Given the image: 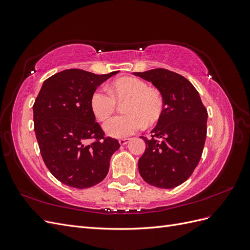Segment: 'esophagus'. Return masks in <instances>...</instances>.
<instances>
[{"mask_svg":"<svg viewBox=\"0 0 250 250\" xmlns=\"http://www.w3.org/2000/svg\"><path fill=\"white\" fill-rule=\"evenodd\" d=\"M129 142H130V139H121V140L119 141L120 145H122V146L126 145V144H128Z\"/></svg>","mask_w":250,"mask_h":250,"instance_id":"obj_1","label":"esophagus"}]
</instances>
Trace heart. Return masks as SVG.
Listing matches in <instances>:
<instances>
[{
  "label": "heart",
  "instance_id": "1",
  "mask_svg": "<svg viewBox=\"0 0 250 250\" xmlns=\"http://www.w3.org/2000/svg\"><path fill=\"white\" fill-rule=\"evenodd\" d=\"M128 100L124 116L110 118L104 123V131L111 138L123 139L139 131L145 123L151 125L161 118L164 110L163 95L145 81L124 77L113 81L108 90L98 88L90 98V106L99 120L107 119L116 110L117 100Z\"/></svg>",
  "mask_w": 250,
  "mask_h": 250
}]
</instances>
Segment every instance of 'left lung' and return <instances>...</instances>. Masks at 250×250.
Listing matches in <instances>:
<instances>
[{
  "label": "left lung",
  "instance_id": "8db88e82",
  "mask_svg": "<svg viewBox=\"0 0 250 250\" xmlns=\"http://www.w3.org/2000/svg\"><path fill=\"white\" fill-rule=\"evenodd\" d=\"M151 82L164 98V110L152 138L141 137L146 150L139 160V172L147 184L173 188L192 175L207 138L208 111L192 83L165 69L133 73Z\"/></svg>",
  "mask_w": 250,
  "mask_h": 250
}]
</instances>
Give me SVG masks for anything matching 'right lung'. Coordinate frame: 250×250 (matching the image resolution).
Listing matches in <instances>:
<instances>
[{"instance_id":"right-lung-1","label":"right lung","mask_w":250,"mask_h":250,"mask_svg":"<svg viewBox=\"0 0 250 250\" xmlns=\"http://www.w3.org/2000/svg\"><path fill=\"white\" fill-rule=\"evenodd\" d=\"M118 73L96 75L71 69L43 81L33 105L34 131L44 164L60 183L86 188L106 177L110 157L120 144L104 137L90 98ZM89 138L94 139L92 144Z\"/></svg>"}]
</instances>
